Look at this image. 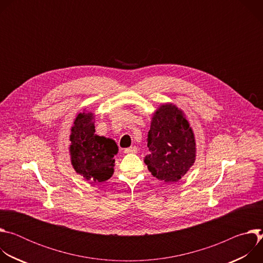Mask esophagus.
<instances>
[{
    "mask_svg": "<svg viewBox=\"0 0 263 263\" xmlns=\"http://www.w3.org/2000/svg\"><path fill=\"white\" fill-rule=\"evenodd\" d=\"M137 152V148L135 146H130L124 149V153H136Z\"/></svg>",
    "mask_w": 263,
    "mask_h": 263,
    "instance_id": "esophagus-1",
    "label": "esophagus"
}]
</instances>
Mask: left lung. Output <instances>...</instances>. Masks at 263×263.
Listing matches in <instances>:
<instances>
[{
	"label": "left lung",
	"mask_w": 263,
	"mask_h": 263,
	"mask_svg": "<svg viewBox=\"0 0 263 263\" xmlns=\"http://www.w3.org/2000/svg\"><path fill=\"white\" fill-rule=\"evenodd\" d=\"M147 170L158 180L178 182L196 161V139L184 112L172 103L160 105L147 133Z\"/></svg>",
	"instance_id": "8db88e82"
}]
</instances>
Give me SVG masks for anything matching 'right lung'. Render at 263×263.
<instances>
[{"label":"right lung","instance_id":"obj_1","mask_svg":"<svg viewBox=\"0 0 263 263\" xmlns=\"http://www.w3.org/2000/svg\"><path fill=\"white\" fill-rule=\"evenodd\" d=\"M95 132V115L84 109L77 115L70 129V162L86 181L103 182L114 175V157L119 147L114 139Z\"/></svg>","mask_w":263,"mask_h":263}]
</instances>
